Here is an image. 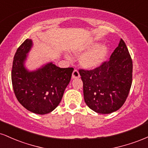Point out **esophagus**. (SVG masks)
<instances>
[{
  "instance_id": "obj_1",
  "label": "esophagus",
  "mask_w": 148,
  "mask_h": 148,
  "mask_svg": "<svg viewBox=\"0 0 148 148\" xmlns=\"http://www.w3.org/2000/svg\"><path fill=\"white\" fill-rule=\"evenodd\" d=\"M79 77H80V74H79V71H78L77 69H74L72 73V78L73 79H77V78H79Z\"/></svg>"
}]
</instances>
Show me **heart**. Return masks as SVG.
Returning <instances> with one entry per match:
<instances>
[{
	"label": "heart",
	"mask_w": 148,
	"mask_h": 148,
	"mask_svg": "<svg viewBox=\"0 0 148 148\" xmlns=\"http://www.w3.org/2000/svg\"><path fill=\"white\" fill-rule=\"evenodd\" d=\"M97 45V43L89 44L85 47V50H90L80 58L81 65L85 68L93 69L99 67L103 62L108 53V48L105 45Z\"/></svg>",
	"instance_id": "obj_1"
}]
</instances>
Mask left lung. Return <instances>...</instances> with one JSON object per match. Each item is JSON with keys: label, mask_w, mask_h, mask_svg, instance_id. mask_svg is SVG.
Returning <instances> with one entry per match:
<instances>
[{"label": "left lung", "mask_w": 148, "mask_h": 148, "mask_svg": "<svg viewBox=\"0 0 148 148\" xmlns=\"http://www.w3.org/2000/svg\"><path fill=\"white\" fill-rule=\"evenodd\" d=\"M132 72V59L121 39L110 60L93 69H79L85 102L98 113L108 114L118 111L130 93Z\"/></svg>", "instance_id": "obj_1"}]
</instances>
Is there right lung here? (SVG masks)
Returning a JSON list of instances; mask_svg holds the SVG:
<instances>
[{
	"instance_id": "right-lung-1",
	"label": "right lung",
	"mask_w": 148,
	"mask_h": 148,
	"mask_svg": "<svg viewBox=\"0 0 148 148\" xmlns=\"http://www.w3.org/2000/svg\"><path fill=\"white\" fill-rule=\"evenodd\" d=\"M32 45V40L26 39L16 50L12 83L18 102L30 112L44 115L58 106L74 68H60L51 62L35 72H28L23 64Z\"/></svg>"
}]
</instances>
